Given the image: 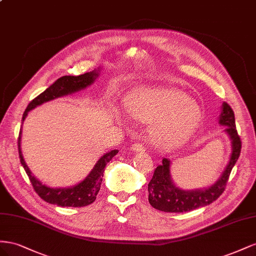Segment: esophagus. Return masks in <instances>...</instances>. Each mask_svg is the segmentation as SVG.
Segmentation results:
<instances>
[{
    "label": "esophagus",
    "instance_id": "34e87169",
    "mask_svg": "<svg viewBox=\"0 0 256 256\" xmlns=\"http://www.w3.org/2000/svg\"><path fill=\"white\" fill-rule=\"evenodd\" d=\"M134 152H144V144L140 142H135L132 144V147H130Z\"/></svg>",
    "mask_w": 256,
    "mask_h": 256
}]
</instances>
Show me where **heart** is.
Wrapping results in <instances>:
<instances>
[{"mask_svg": "<svg viewBox=\"0 0 256 256\" xmlns=\"http://www.w3.org/2000/svg\"><path fill=\"white\" fill-rule=\"evenodd\" d=\"M134 118L154 123L151 138L160 149H174L184 144L200 120L198 106L184 94L168 89H140L126 104Z\"/></svg>", "mask_w": 256, "mask_h": 256, "instance_id": "1", "label": "heart"}]
</instances>
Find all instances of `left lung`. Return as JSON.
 Here are the masks:
<instances>
[{
  "mask_svg": "<svg viewBox=\"0 0 256 256\" xmlns=\"http://www.w3.org/2000/svg\"><path fill=\"white\" fill-rule=\"evenodd\" d=\"M220 124L225 126V132L232 140V156L230 162L224 170L222 176L214 186L208 188L195 190V191H184L174 184L170 178V160L163 158L162 164L158 165L153 177L148 184L150 205L164 212H186L200 207H205L214 202L224 192L230 172L242 151V140L238 135L235 114L228 103H223L220 114Z\"/></svg>",
  "mask_w": 256,
  "mask_h": 256,
  "instance_id": "8db88e82",
  "label": "left lung"
}]
</instances>
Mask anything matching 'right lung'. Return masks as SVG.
Instances as JSON below:
<instances>
[{"mask_svg":"<svg viewBox=\"0 0 256 256\" xmlns=\"http://www.w3.org/2000/svg\"><path fill=\"white\" fill-rule=\"evenodd\" d=\"M98 72L100 68L94 70L90 72H86L84 75L63 76L59 78L54 84H51L45 91L40 93L38 96H36L30 102V104L28 105L26 112H24L22 121H24V119L26 118L28 112L32 110L35 107L42 105V103H46L48 100L80 91L88 86H90L98 77ZM20 140L21 128L18 137L19 158L21 165L24 166V168L28 176V179L31 181L34 191L38 194L42 200L60 207H84L90 205V204L96 200V195L100 188L102 181H103L105 167L109 160L118 153V150H112L110 152L104 154L98 160V163L93 167V170L88 174L86 178L77 186L63 188H54L42 184L40 180L33 176L31 170H28V167L24 160L22 153H21Z\"/></svg>","mask_w":256,"mask_h":256,"instance_id":"1","label":"right lung"}]
</instances>
